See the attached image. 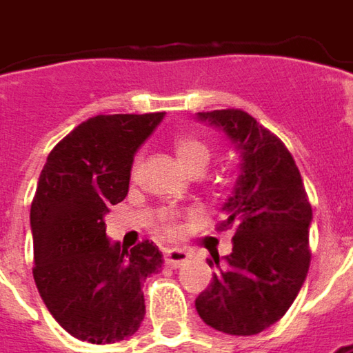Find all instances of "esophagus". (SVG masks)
Wrapping results in <instances>:
<instances>
[{
  "label": "esophagus",
  "instance_id": "obj_1",
  "mask_svg": "<svg viewBox=\"0 0 353 353\" xmlns=\"http://www.w3.org/2000/svg\"><path fill=\"white\" fill-rule=\"evenodd\" d=\"M188 259H190V252H186L182 248H169V250H165V260L172 268H181Z\"/></svg>",
  "mask_w": 353,
  "mask_h": 353
}]
</instances>
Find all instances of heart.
<instances>
[{"instance_id":"obj_1","label":"heart","mask_w":353,"mask_h":353,"mask_svg":"<svg viewBox=\"0 0 353 353\" xmlns=\"http://www.w3.org/2000/svg\"><path fill=\"white\" fill-rule=\"evenodd\" d=\"M174 155L182 165L184 171L202 172L208 167V163L212 159V143L202 136L196 134H184L174 139ZM163 223H165V231L171 235L174 233V227L171 223V215H163Z\"/></svg>"}]
</instances>
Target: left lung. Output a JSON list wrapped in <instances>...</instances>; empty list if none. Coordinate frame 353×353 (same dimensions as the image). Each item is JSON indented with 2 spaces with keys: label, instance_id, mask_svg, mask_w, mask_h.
<instances>
[{
  "label": "left lung",
  "instance_id": "left-lung-1",
  "mask_svg": "<svg viewBox=\"0 0 353 353\" xmlns=\"http://www.w3.org/2000/svg\"><path fill=\"white\" fill-rule=\"evenodd\" d=\"M198 120L219 128L235 145L241 174L219 223L235 229L233 250L208 260L217 272L196 297V311L219 332L252 336L278 323L303 285L313 210L292 153L248 112H198Z\"/></svg>",
  "mask_w": 353,
  "mask_h": 353
}]
</instances>
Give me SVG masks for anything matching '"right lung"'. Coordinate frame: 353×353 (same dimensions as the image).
<instances>
[{
    "label": "right lung",
    "mask_w": 353,
    "mask_h": 353,
    "mask_svg": "<svg viewBox=\"0 0 353 353\" xmlns=\"http://www.w3.org/2000/svg\"><path fill=\"white\" fill-rule=\"evenodd\" d=\"M165 112L99 114L50 151L30 205L40 297L72 336L114 344L138 332L143 281L163 266L151 241L134 248L106 237L105 215L126 198L136 151Z\"/></svg>",
    "instance_id": "right-lung-1"
}]
</instances>
